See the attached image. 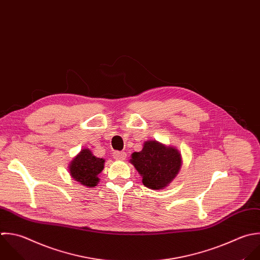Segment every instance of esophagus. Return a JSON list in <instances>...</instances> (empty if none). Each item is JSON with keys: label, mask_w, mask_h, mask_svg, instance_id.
I'll return each mask as SVG.
<instances>
[{"label": "esophagus", "mask_w": 260, "mask_h": 260, "mask_svg": "<svg viewBox=\"0 0 260 260\" xmlns=\"http://www.w3.org/2000/svg\"><path fill=\"white\" fill-rule=\"evenodd\" d=\"M112 156H113V158H114L115 160L123 161V160H125V158H126V153H125V152H118V151H116V152L113 153Z\"/></svg>", "instance_id": "esophagus-1"}]
</instances>
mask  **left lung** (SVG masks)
I'll list each match as a JSON object with an SVG mask.
<instances>
[{
    "instance_id": "1",
    "label": "left lung",
    "mask_w": 260,
    "mask_h": 260,
    "mask_svg": "<svg viewBox=\"0 0 260 260\" xmlns=\"http://www.w3.org/2000/svg\"><path fill=\"white\" fill-rule=\"evenodd\" d=\"M131 163L143 177V183L151 189H163L178 174L182 159L174 147H167L157 141L144 143L141 152L132 154Z\"/></svg>"
}]
</instances>
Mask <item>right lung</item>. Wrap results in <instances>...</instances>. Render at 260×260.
<instances>
[{"label":"right lung","instance_id":"1","mask_svg":"<svg viewBox=\"0 0 260 260\" xmlns=\"http://www.w3.org/2000/svg\"><path fill=\"white\" fill-rule=\"evenodd\" d=\"M104 162V159L95 157L89 149H83L70 163L69 171L80 184L94 187L99 182L98 174L103 170Z\"/></svg>","mask_w":260,"mask_h":260}]
</instances>
